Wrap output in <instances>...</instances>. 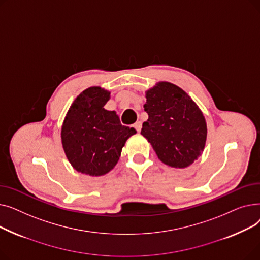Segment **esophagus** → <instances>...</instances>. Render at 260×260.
<instances>
[{"instance_id":"1","label":"esophagus","mask_w":260,"mask_h":260,"mask_svg":"<svg viewBox=\"0 0 260 260\" xmlns=\"http://www.w3.org/2000/svg\"><path fill=\"white\" fill-rule=\"evenodd\" d=\"M141 126H142V122L141 121H137L134 124V127L136 128V131L137 132H140L141 131Z\"/></svg>"}]
</instances>
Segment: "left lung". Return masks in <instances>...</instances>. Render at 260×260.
<instances>
[{
  "label": "left lung",
  "mask_w": 260,
  "mask_h": 260,
  "mask_svg": "<svg viewBox=\"0 0 260 260\" xmlns=\"http://www.w3.org/2000/svg\"><path fill=\"white\" fill-rule=\"evenodd\" d=\"M148 115L141 135L152 144L165 165L184 169L202 154L207 141V122L193 99L179 86L158 82L145 92Z\"/></svg>",
  "instance_id": "obj_1"
}]
</instances>
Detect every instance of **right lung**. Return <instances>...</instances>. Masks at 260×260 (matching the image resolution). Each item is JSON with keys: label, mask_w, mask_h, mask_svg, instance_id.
<instances>
[{"label": "right lung", "mask_w": 260, "mask_h": 260, "mask_svg": "<svg viewBox=\"0 0 260 260\" xmlns=\"http://www.w3.org/2000/svg\"><path fill=\"white\" fill-rule=\"evenodd\" d=\"M111 92L91 86L75 99L61 128L64 153L79 173L92 177L113 170L121 156L122 147L136 129L121 124L115 111L104 105Z\"/></svg>", "instance_id": "right-lung-1"}]
</instances>
